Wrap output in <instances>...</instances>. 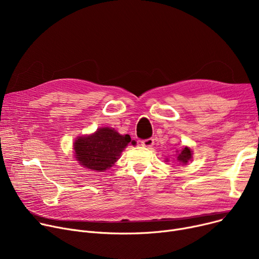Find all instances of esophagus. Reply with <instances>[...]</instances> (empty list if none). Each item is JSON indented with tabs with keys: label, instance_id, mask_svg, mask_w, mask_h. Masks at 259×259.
<instances>
[{
	"label": "esophagus",
	"instance_id": "34e87169",
	"mask_svg": "<svg viewBox=\"0 0 259 259\" xmlns=\"http://www.w3.org/2000/svg\"><path fill=\"white\" fill-rule=\"evenodd\" d=\"M142 146L147 147V148H150L154 145V140L153 139H147V140H143L142 142Z\"/></svg>",
	"mask_w": 259,
	"mask_h": 259
}]
</instances>
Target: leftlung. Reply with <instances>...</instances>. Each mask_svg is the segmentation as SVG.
<instances>
[{
	"label": "left lung",
	"mask_w": 259,
	"mask_h": 259,
	"mask_svg": "<svg viewBox=\"0 0 259 259\" xmlns=\"http://www.w3.org/2000/svg\"><path fill=\"white\" fill-rule=\"evenodd\" d=\"M191 156H192L191 150H190V149H189L188 147H186V148L183 149V151L179 154L178 159H179L181 162H183V164H187L188 160H189L190 158H191Z\"/></svg>",
	"instance_id": "1"
}]
</instances>
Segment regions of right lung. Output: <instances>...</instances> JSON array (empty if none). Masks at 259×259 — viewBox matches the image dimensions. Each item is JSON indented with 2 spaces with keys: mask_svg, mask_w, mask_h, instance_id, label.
<instances>
[{
  "mask_svg": "<svg viewBox=\"0 0 259 259\" xmlns=\"http://www.w3.org/2000/svg\"><path fill=\"white\" fill-rule=\"evenodd\" d=\"M130 142L128 134L120 135L114 129L100 128L94 134L80 137L74 142L75 158L88 169L104 171L112 167Z\"/></svg>",
  "mask_w": 259,
  "mask_h": 259,
  "instance_id": "add662e5",
  "label": "right lung"
}]
</instances>
